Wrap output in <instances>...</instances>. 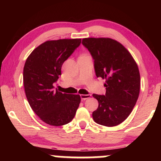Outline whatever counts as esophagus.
<instances>
[{"instance_id":"34e87169","label":"esophagus","mask_w":161,"mask_h":161,"mask_svg":"<svg viewBox=\"0 0 161 161\" xmlns=\"http://www.w3.org/2000/svg\"><path fill=\"white\" fill-rule=\"evenodd\" d=\"M80 97H81V99H82V100H86V99L89 98V97H91V95H81Z\"/></svg>"}]
</instances>
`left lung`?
<instances>
[{
  "mask_svg": "<svg viewBox=\"0 0 161 161\" xmlns=\"http://www.w3.org/2000/svg\"><path fill=\"white\" fill-rule=\"evenodd\" d=\"M82 45L94 60L97 77L105 79L104 95L94 94L98 108L92 113L97 124L115 126L129 116L140 92L138 66L123 45L109 38H83Z\"/></svg>",
  "mask_w": 161,
  "mask_h": 161,
  "instance_id": "8db88e82",
  "label": "left lung"
}]
</instances>
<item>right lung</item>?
Wrapping results in <instances>:
<instances>
[{
  "mask_svg": "<svg viewBox=\"0 0 161 161\" xmlns=\"http://www.w3.org/2000/svg\"><path fill=\"white\" fill-rule=\"evenodd\" d=\"M80 38L47 41L30 53L23 69V84L29 104L47 124L63 125L74 118L81 101L79 95L63 94L53 83L61 67L77 47Z\"/></svg>",
  "mask_w": 161,
  "mask_h": 161,
  "instance_id": "obj_1",
  "label": "right lung"
}]
</instances>
